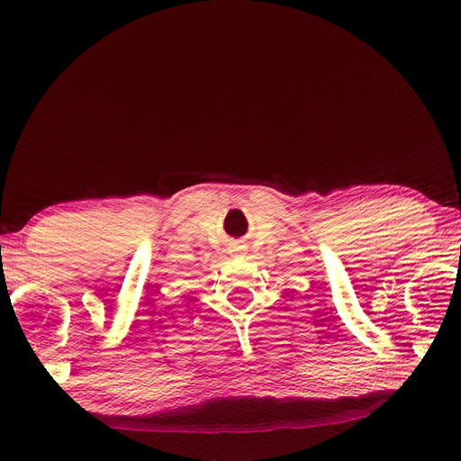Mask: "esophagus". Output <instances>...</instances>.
I'll return each instance as SVG.
<instances>
[{"label":"esophagus","instance_id":"obj_1","mask_svg":"<svg viewBox=\"0 0 461 461\" xmlns=\"http://www.w3.org/2000/svg\"><path fill=\"white\" fill-rule=\"evenodd\" d=\"M229 253H230L232 257H244V255L248 253V249H246V246H244L242 242H230Z\"/></svg>","mask_w":461,"mask_h":461}]
</instances>
